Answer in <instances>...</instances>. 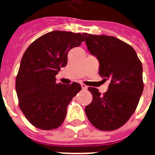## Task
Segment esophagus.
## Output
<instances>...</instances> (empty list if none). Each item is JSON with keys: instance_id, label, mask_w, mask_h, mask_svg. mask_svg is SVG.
<instances>
[{"instance_id": "obj_1", "label": "esophagus", "mask_w": 155, "mask_h": 155, "mask_svg": "<svg viewBox=\"0 0 155 155\" xmlns=\"http://www.w3.org/2000/svg\"><path fill=\"white\" fill-rule=\"evenodd\" d=\"M81 87H82V88L84 89V90H86V89L87 88V87L86 85H85V84H81Z\"/></svg>"}]
</instances>
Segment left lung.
<instances>
[{"label": "left lung", "mask_w": 155, "mask_h": 155, "mask_svg": "<svg viewBox=\"0 0 155 155\" xmlns=\"http://www.w3.org/2000/svg\"><path fill=\"white\" fill-rule=\"evenodd\" d=\"M84 34L88 51L99 60V75L110 80L103 95L88 87L93 99L85 113L99 130H114L129 120L139 104L144 87L142 63L134 49L116 37Z\"/></svg>", "instance_id": "8db88e82"}]
</instances>
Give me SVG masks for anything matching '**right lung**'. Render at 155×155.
Masks as SVG:
<instances>
[{
    "label": "right lung",
    "mask_w": 155,
    "mask_h": 155,
    "mask_svg": "<svg viewBox=\"0 0 155 155\" xmlns=\"http://www.w3.org/2000/svg\"><path fill=\"white\" fill-rule=\"evenodd\" d=\"M84 41L81 33L52 31L28 46L21 59L16 91L21 111L35 127L50 130L62 125L67 107L81 90L80 84H56L70 49Z\"/></svg>",
    "instance_id": "right-lung-1"
}]
</instances>
